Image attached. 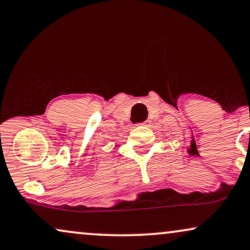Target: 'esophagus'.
<instances>
[{"mask_svg": "<svg viewBox=\"0 0 250 250\" xmlns=\"http://www.w3.org/2000/svg\"><path fill=\"white\" fill-rule=\"evenodd\" d=\"M137 125H139V127H149V125H151V121H149V120H146L144 122L138 123Z\"/></svg>", "mask_w": 250, "mask_h": 250, "instance_id": "34e87169", "label": "esophagus"}]
</instances>
